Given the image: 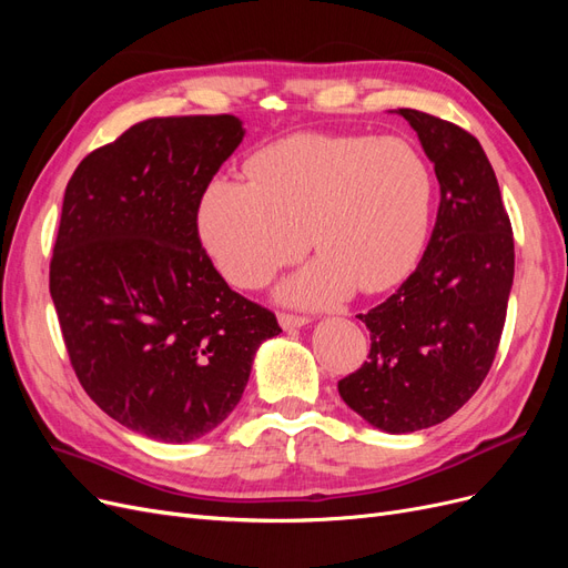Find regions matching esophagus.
Segmentation results:
<instances>
[{"instance_id": "esophagus-1", "label": "esophagus", "mask_w": 568, "mask_h": 568, "mask_svg": "<svg viewBox=\"0 0 568 568\" xmlns=\"http://www.w3.org/2000/svg\"><path fill=\"white\" fill-rule=\"evenodd\" d=\"M307 322V317H303V315H291V313H280V324H282V329H286V332H291V329H301V326H305Z\"/></svg>"}]
</instances>
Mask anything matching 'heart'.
I'll use <instances>...</instances> for the list:
<instances>
[{
  "mask_svg": "<svg viewBox=\"0 0 568 568\" xmlns=\"http://www.w3.org/2000/svg\"><path fill=\"white\" fill-rule=\"evenodd\" d=\"M248 182L215 178L199 232L222 277L265 284L307 244L320 255L280 286L288 303L379 294L417 263L434 199L432 168L398 136L296 134L248 161Z\"/></svg>",
  "mask_w": 568,
  "mask_h": 568,
  "instance_id": "1",
  "label": "heart"
}]
</instances>
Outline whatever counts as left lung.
Returning <instances> with one entry per match:
<instances>
[{"label": "left lung", "instance_id": "left-lung-1", "mask_svg": "<svg viewBox=\"0 0 568 568\" xmlns=\"http://www.w3.org/2000/svg\"><path fill=\"white\" fill-rule=\"evenodd\" d=\"M440 184L436 227L417 270L359 315L369 359L338 382L343 403L386 434L453 417L484 384L514 282V236L484 146L448 120L398 109Z\"/></svg>", "mask_w": 568, "mask_h": 568}]
</instances>
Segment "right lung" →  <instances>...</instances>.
I'll return each mask as SVG.
<instances>
[{"mask_svg": "<svg viewBox=\"0 0 568 568\" xmlns=\"http://www.w3.org/2000/svg\"><path fill=\"white\" fill-rule=\"evenodd\" d=\"M234 115L151 118L65 186L49 291L90 398L130 432L192 443L225 422L255 351L282 329L199 239V203L244 140Z\"/></svg>", "mask_w": 568, "mask_h": 568, "instance_id": "add662e5", "label": "right lung"}]
</instances>
